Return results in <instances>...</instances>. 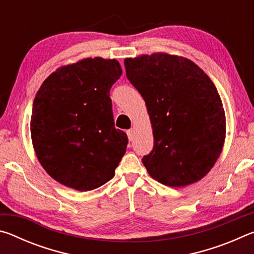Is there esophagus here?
I'll return each mask as SVG.
<instances>
[{
	"instance_id": "34e87169",
	"label": "esophagus",
	"mask_w": 254,
	"mask_h": 254,
	"mask_svg": "<svg viewBox=\"0 0 254 254\" xmlns=\"http://www.w3.org/2000/svg\"><path fill=\"white\" fill-rule=\"evenodd\" d=\"M127 134L128 140L133 141V139H134V130H133V128H130V130L127 131Z\"/></svg>"
}]
</instances>
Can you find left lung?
<instances>
[{
    "instance_id": "obj_1",
    "label": "left lung",
    "mask_w": 254,
    "mask_h": 254,
    "mask_svg": "<svg viewBox=\"0 0 254 254\" xmlns=\"http://www.w3.org/2000/svg\"><path fill=\"white\" fill-rule=\"evenodd\" d=\"M127 77L147 104L153 149L149 175L170 187L198 182L220 157L225 113L209 77L189 59L167 54L124 60Z\"/></svg>"
}]
</instances>
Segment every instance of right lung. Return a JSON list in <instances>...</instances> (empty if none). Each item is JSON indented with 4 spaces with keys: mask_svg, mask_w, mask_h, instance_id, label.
I'll use <instances>...</instances> for the list:
<instances>
[{
    "mask_svg": "<svg viewBox=\"0 0 254 254\" xmlns=\"http://www.w3.org/2000/svg\"><path fill=\"white\" fill-rule=\"evenodd\" d=\"M122 75L115 59L87 58L58 68L33 101L31 139L56 182L87 191L114 177L127 136L114 127L110 89Z\"/></svg>",
    "mask_w": 254,
    "mask_h": 254,
    "instance_id": "1",
    "label": "right lung"
}]
</instances>
